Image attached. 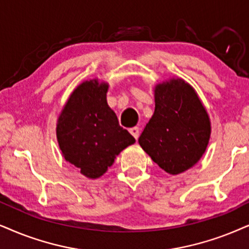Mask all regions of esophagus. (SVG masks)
<instances>
[{
    "instance_id": "obj_1",
    "label": "esophagus",
    "mask_w": 249,
    "mask_h": 249,
    "mask_svg": "<svg viewBox=\"0 0 249 249\" xmlns=\"http://www.w3.org/2000/svg\"><path fill=\"white\" fill-rule=\"evenodd\" d=\"M139 127L138 126H134V127H131L130 128V133L133 135V137L135 138V139H138L139 138Z\"/></svg>"
}]
</instances>
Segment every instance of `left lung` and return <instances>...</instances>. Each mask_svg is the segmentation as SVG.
Wrapping results in <instances>:
<instances>
[{
  "label": "left lung",
  "mask_w": 249,
  "mask_h": 249,
  "mask_svg": "<svg viewBox=\"0 0 249 249\" xmlns=\"http://www.w3.org/2000/svg\"><path fill=\"white\" fill-rule=\"evenodd\" d=\"M210 121L196 93L181 79L155 88V111L139 138L142 149L170 175L190 169L206 152Z\"/></svg>",
  "instance_id": "left-lung-1"
}]
</instances>
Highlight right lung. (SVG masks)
<instances>
[{
  "label": "right lung",
  "instance_id": "obj_1",
  "mask_svg": "<svg viewBox=\"0 0 249 249\" xmlns=\"http://www.w3.org/2000/svg\"><path fill=\"white\" fill-rule=\"evenodd\" d=\"M108 85H79L58 118L57 140L64 159L88 178H99L124 148L135 142L107 103Z\"/></svg>",
  "mask_w": 249,
  "mask_h": 249
}]
</instances>
